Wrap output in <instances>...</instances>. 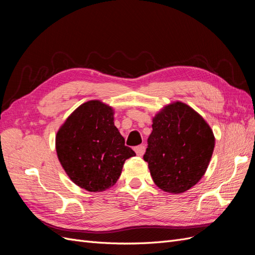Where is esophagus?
Masks as SVG:
<instances>
[{
  "mask_svg": "<svg viewBox=\"0 0 255 255\" xmlns=\"http://www.w3.org/2000/svg\"><path fill=\"white\" fill-rule=\"evenodd\" d=\"M135 152H136V154L138 156H142L143 155V153L145 152V145H143V144H140V145H137V146H135Z\"/></svg>",
  "mask_w": 255,
  "mask_h": 255,
  "instance_id": "esophagus-1",
  "label": "esophagus"
}]
</instances>
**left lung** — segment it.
Wrapping results in <instances>:
<instances>
[{"mask_svg":"<svg viewBox=\"0 0 255 255\" xmlns=\"http://www.w3.org/2000/svg\"><path fill=\"white\" fill-rule=\"evenodd\" d=\"M152 128L143 159L156 186L171 194L195 186L214 151L210 126L191 107L175 102L153 118Z\"/></svg>","mask_w":255,"mask_h":255,"instance_id":"obj_1","label":"left lung"}]
</instances>
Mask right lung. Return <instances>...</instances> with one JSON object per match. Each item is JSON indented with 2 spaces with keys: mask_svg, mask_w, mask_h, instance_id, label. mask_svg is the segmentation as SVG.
I'll use <instances>...</instances> for the list:
<instances>
[{
  "mask_svg": "<svg viewBox=\"0 0 255 255\" xmlns=\"http://www.w3.org/2000/svg\"><path fill=\"white\" fill-rule=\"evenodd\" d=\"M56 152L71 181L88 191H103L118 181L135 152L114 125V111L92 100L79 106L56 135Z\"/></svg>",
  "mask_w": 255,
  "mask_h": 255,
  "instance_id": "1",
  "label": "right lung"
}]
</instances>
